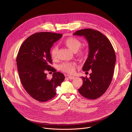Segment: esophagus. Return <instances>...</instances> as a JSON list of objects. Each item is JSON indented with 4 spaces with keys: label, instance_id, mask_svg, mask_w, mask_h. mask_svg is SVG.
Instances as JSON below:
<instances>
[{
    "label": "esophagus",
    "instance_id": "34e87169",
    "mask_svg": "<svg viewBox=\"0 0 132 132\" xmlns=\"http://www.w3.org/2000/svg\"><path fill=\"white\" fill-rule=\"evenodd\" d=\"M68 78L69 79H73L74 78H75V77H73V76H68Z\"/></svg>",
    "mask_w": 132,
    "mask_h": 132
}]
</instances>
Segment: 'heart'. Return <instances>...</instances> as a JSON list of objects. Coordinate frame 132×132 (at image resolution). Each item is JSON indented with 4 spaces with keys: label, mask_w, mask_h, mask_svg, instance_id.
Masks as SVG:
<instances>
[{
    "label": "heart",
    "mask_w": 132,
    "mask_h": 132,
    "mask_svg": "<svg viewBox=\"0 0 132 132\" xmlns=\"http://www.w3.org/2000/svg\"><path fill=\"white\" fill-rule=\"evenodd\" d=\"M64 44L73 52H78L79 55H82L84 53V51L82 49H79L81 45L80 41L76 37H69L66 39L64 42ZM58 48L56 46H54L51 50V56L53 59L56 58ZM76 65L75 63H64L60 66L61 70L68 73H73L75 72Z\"/></svg>",
    "instance_id": "obj_1"
}]
</instances>
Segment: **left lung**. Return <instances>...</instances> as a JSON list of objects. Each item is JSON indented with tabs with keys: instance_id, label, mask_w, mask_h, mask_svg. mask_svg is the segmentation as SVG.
Here are the masks:
<instances>
[{
	"instance_id": "left-lung-1",
	"label": "left lung",
	"mask_w": 132,
	"mask_h": 132,
	"mask_svg": "<svg viewBox=\"0 0 132 132\" xmlns=\"http://www.w3.org/2000/svg\"><path fill=\"white\" fill-rule=\"evenodd\" d=\"M73 35L84 36L88 42V57L82 70L91 71L89 78L82 77L83 84L78 91L87 99H96L103 95L111 82L116 62L115 51L109 40L97 30L84 29Z\"/></svg>"
}]
</instances>
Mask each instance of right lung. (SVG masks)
Masks as SVG:
<instances>
[{
	"label": "right lung",
	"instance_id": "add662e5",
	"mask_svg": "<svg viewBox=\"0 0 132 132\" xmlns=\"http://www.w3.org/2000/svg\"><path fill=\"white\" fill-rule=\"evenodd\" d=\"M62 36V34L48 32L36 33L28 37L19 50L16 61L21 84L37 101L46 102L54 98L56 88L65 79L62 73L50 65L51 48ZM46 71L53 72L52 79L47 78Z\"/></svg>",
	"mask_w": 132,
	"mask_h": 132
}]
</instances>
